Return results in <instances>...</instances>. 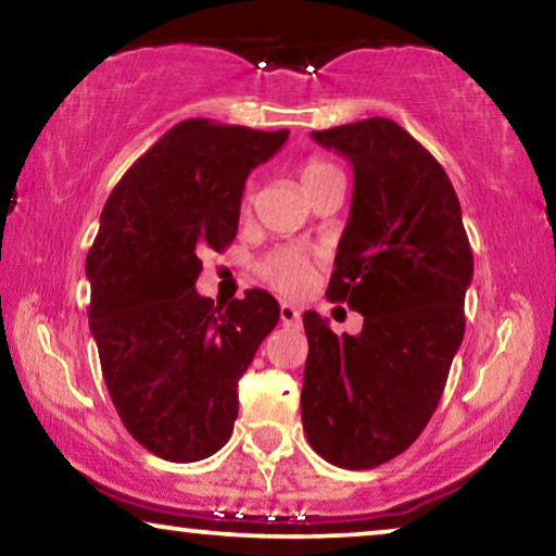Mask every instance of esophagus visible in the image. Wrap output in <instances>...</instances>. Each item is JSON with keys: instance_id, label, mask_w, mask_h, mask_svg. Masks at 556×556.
I'll list each match as a JSON object with an SVG mask.
<instances>
[{"instance_id": "1", "label": "esophagus", "mask_w": 556, "mask_h": 556, "mask_svg": "<svg viewBox=\"0 0 556 556\" xmlns=\"http://www.w3.org/2000/svg\"><path fill=\"white\" fill-rule=\"evenodd\" d=\"M279 320H282V325H287V328L300 325V309L294 307L292 302H282V305H279Z\"/></svg>"}]
</instances>
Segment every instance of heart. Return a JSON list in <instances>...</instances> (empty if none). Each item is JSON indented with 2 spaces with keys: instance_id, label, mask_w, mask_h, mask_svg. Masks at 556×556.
Returning a JSON list of instances; mask_svg holds the SVG:
<instances>
[{
  "instance_id": "obj_1",
  "label": "heart",
  "mask_w": 556,
  "mask_h": 556,
  "mask_svg": "<svg viewBox=\"0 0 556 556\" xmlns=\"http://www.w3.org/2000/svg\"><path fill=\"white\" fill-rule=\"evenodd\" d=\"M298 177L305 195H313L315 190H320L323 185L332 180H343L340 169L332 162L320 157H309L302 162L298 167ZM249 203L251 195L243 198V208H249ZM309 271H313V264H309L307 256L298 254V251H274V254L258 264V274H262L264 282H269L274 290L287 294L305 290V285L309 282Z\"/></svg>"
}]
</instances>
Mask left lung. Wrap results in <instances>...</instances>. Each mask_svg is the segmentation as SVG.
Wrapping results in <instances>:
<instances>
[{"instance_id": "8db88e82", "label": "left lung", "mask_w": 556, "mask_h": 556, "mask_svg": "<svg viewBox=\"0 0 556 556\" xmlns=\"http://www.w3.org/2000/svg\"><path fill=\"white\" fill-rule=\"evenodd\" d=\"M353 167L328 300L364 315L336 336L307 309L302 427L325 460L368 470L402 455L438 409L465 336L472 251L438 160L381 116L313 131Z\"/></svg>"}]
</instances>
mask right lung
Masks as SVG:
<instances>
[{"label":"right lung","mask_w":556,"mask_h":556,"mask_svg":"<svg viewBox=\"0 0 556 556\" xmlns=\"http://www.w3.org/2000/svg\"><path fill=\"white\" fill-rule=\"evenodd\" d=\"M290 131L188 118L109 195L86 258L88 320L109 396L139 445L195 463L226 445L239 379L279 320L269 292L213 305L195 292L203 251L236 239L247 177Z\"/></svg>","instance_id":"add662e5"}]
</instances>
